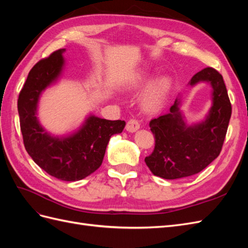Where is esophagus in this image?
I'll return each instance as SVG.
<instances>
[{"label": "esophagus", "mask_w": 248, "mask_h": 248, "mask_svg": "<svg viewBox=\"0 0 248 248\" xmlns=\"http://www.w3.org/2000/svg\"><path fill=\"white\" fill-rule=\"evenodd\" d=\"M140 129V123L136 119H130L126 125V130L129 132H136Z\"/></svg>", "instance_id": "esophagus-1"}]
</instances>
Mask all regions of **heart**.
I'll use <instances>...</instances> for the list:
<instances>
[{
	"mask_svg": "<svg viewBox=\"0 0 248 248\" xmlns=\"http://www.w3.org/2000/svg\"><path fill=\"white\" fill-rule=\"evenodd\" d=\"M150 80L147 73H139L129 81V89H138ZM171 90V80L168 77H161L150 84L141 94L140 107L146 112L154 114L159 111L166 104Z\"/></svg>",
	"mask_w": 248,
	"mask_h": 248,
	"instance_id": "b5f03b06",
	"label": "heart"
}]
</instances>
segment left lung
<instances>
[{"label": "left lung", "instance_id": "8db88e82", "mask_svg": "<svg viewBox=\"0 0 248 248\" xmlns=\"http://www.w3.org/2000/svg\"><path fill=\"white\" fill-rule=\"evenodd\" d=\"M208 82L212 87V106L202 122L187 125L180 106L182 95L166 115L151 120L155 148L145 158L155 176L174 180L196 175L219 155L232 115V106L221 74L211 67L194 74L188 85Z\"/></svg>", "mask_w": 248, "mask_h": 248}]
</instances>
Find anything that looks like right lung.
<instances>
[{
  "label": "right lung",
  "instance_id": "right-lung-1",
  "mask_svg": "<svg viewBox=\"0 0 248 248\" xmlns=\"http://www.w3.org/2000/svg\"><path fill=\"white\" fill-rule=\"evenodd\" d=\"M61 48L37 63L18 96L17 109L25 148L36 164L63 181H78L98 169L111 136L121 133L125 121H110L90 115L68 136H52L37 118L41 93L61 77L65 66Z\"/></svg>",
  "mask_w": 248,
  "mask_h": 248
}]
</instances>
